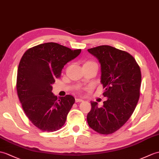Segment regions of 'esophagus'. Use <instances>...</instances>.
<instances>
[{
	"instance_id": "obj_1",
	"label": "esophagus",
	"mask_w": 159,
	"mask_h": 159,
	"mask_svg": "<svg viewBox=\"0 0 159 159\" xmlns=\"http://www.w3.org/2000/svg\"><path fill=\"white\" fill-rule=\"evenodd\" d=\"M83 100L82 99H80V98H76L75 99V102H83Z\"/></svg>"
}]
</instances>
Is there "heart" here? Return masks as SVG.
<instances>
[{
    "instance_id": "b5f03b06",
    "label": "heart",
    "mask_w": 159,
    "mask_h": 159,
    "mask_svg": "<svg viewBox=\"0 0 159 159\" xmlns=\"http://www.w3.org/2000/svg\"><path fill=\"white\" fill-rule=\"evenodd\" d=\"M87 63H91V61H88V62H86L85 64H87Z\"/></svg>"
}]
</instances>
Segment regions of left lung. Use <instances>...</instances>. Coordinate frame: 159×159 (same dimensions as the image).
<instances>
[{
	"label": "left lung",
	"mask_w": 159,
	"mask_h": 159,
	"mask_svg": "<svg viewBox=\"0 0 159 159\" xmlns=\"http://www.w3.org/2000/svg\"><path fill=\"white\" fill-rule=\"evenodd\" d=\"M101 65V83L107 100L99 108L91 102L89 126L100 134L116 131L132 115L139 100L142 75L134 57L126 51L108 45L87 49Z\"/></svg>",
	"instance_id": "left-lung-1"
}]
</instances>
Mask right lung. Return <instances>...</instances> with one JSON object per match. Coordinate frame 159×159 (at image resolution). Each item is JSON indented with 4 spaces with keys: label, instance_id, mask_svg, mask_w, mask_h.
<instances>
[{
    "label": "right lung",
    "instance_id": "add662e5",
    "mask_svg": "<svg viewBox=\"0 0 159 159\" xmlns=\"http://www.w3.org/2000/svg\"><path fill=\"white\" fill-rule=\"evenodd\" d=\"M81 49L72 50L55 43H46L28 49L20 61L17 92L25 115L43 131L53 132L64 125L75 99L70 95L57 98L52 84L63 68Z\"/></svg>",
    "mask_w": 159,
    "mask_h": 159
}]
</instances>
